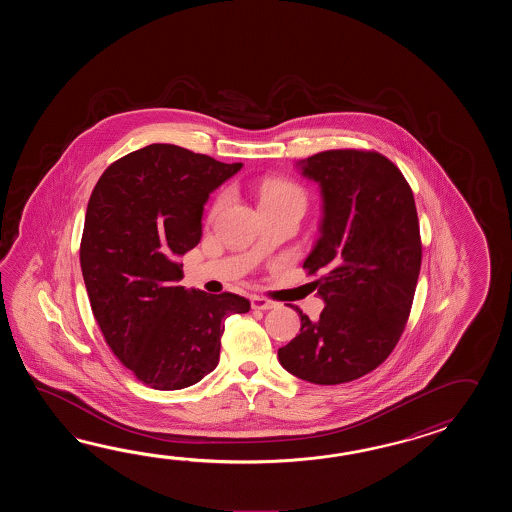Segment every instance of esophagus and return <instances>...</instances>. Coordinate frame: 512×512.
<instances>
[{
  "label": "esophagus",
  "instance_id": "34e87169",
  "mask_svg": "<svg viewBox=\"0 0 512 512\" xmlns=\"http://www.w3.org/2000/svg\"><path fill=\"white\" fill-rule=\"evenodd\" d=\"M251 304L254 309H261V311H267V309L276 307V302H271V300H267V298H263V296H254L251 300Z\"/></svg>",
  "mask_w": 512,
  "mask_h": 512
}]
</instances>
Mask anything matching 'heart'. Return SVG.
I'll return each instance as SVG.
<instances>
[{"instance_id": "obj_1", "label": "heart", "mask_w": 512, "mask_h": 512, "mask_svg": "<svg viewBox=\"0 0 512 512\" xmlns=\"http://www.w3.org/2000/svg\"><path fill=\"white\" fill-rule=\"evenodd\" d=\"M258 196H260L261 207L294 205L300 210H304L305 199H307L302 186L280 177H261L258 183ZM225 203H227V194H219L210 207V218L218 216L221 208L225 207Z\"/></svg>"}]
</instances>
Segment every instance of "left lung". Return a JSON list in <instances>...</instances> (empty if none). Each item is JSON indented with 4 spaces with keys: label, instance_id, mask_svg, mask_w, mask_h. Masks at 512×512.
Masks as SVG:
<instances>
[{
    "label": "left lung",
    "instance_id": "left-lung-1",
    "mask_svg": "<svg viewBox=\"0 0 512 512\" xmlns=\"http://www.w3.org/2000/svg\"><path fill=\"white\" fill-rule=\"evenodd\" d=\"M320 183L324 219L304 261L326 307L278 359L294 377L342 384L390 357L412 311L423 245L414 192L401 170L373 150H327L302 163Z\"/></svg>",
    "mask_w": 512,
    "mask_h": 512
}]
</instances>
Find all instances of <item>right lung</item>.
I'll return each mask as SVG.
<instances>
[{
    "label": "right lung",
    "mask_w": 512,
    "mask_h": 512,
    "mask_svg": "<svg viewBox=\"0 0 512 512\" xmlns=\"http://www.w3.org/2000/svg\"><path fill=\"white\" fill-rule=\"evenodd\" d=\"M241 163L150 144L100 175L87 203L80 267L113 355L153 390H181L218 366L225 318L249 313L234 293L186 291L177 256L201 240L203 205Z\"/></svg>",
    "instance_id": "obj_1"
}]
</instances>
